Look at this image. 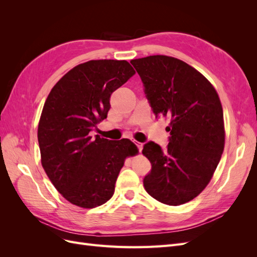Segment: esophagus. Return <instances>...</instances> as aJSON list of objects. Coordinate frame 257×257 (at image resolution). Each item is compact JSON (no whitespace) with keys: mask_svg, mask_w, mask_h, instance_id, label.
<instances>
[{"mask_svg":"<svg viewBox=\"0 0 257 257\" xmlns=\"http://www.w3.org/2000/svg\"><path fill=\"white\" fill-rule=\"evenodd\" d=\"M135 145L137 146V148H138V150H139V152H142V150H143V147H144V145H143V144H141V143H136Z\"/></svg>","mask_w":257,"mask_h":257,"instance_id":"obj_1","label":"esophagus"}]
</instances>
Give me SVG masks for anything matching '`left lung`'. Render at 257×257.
Returning <instances> with one entry per match:
<instances>
[{
  "label": "left lung",
  "mask_w": 257,
  "mask_h": 257,
  "mask_svg": "<svg viewBox=\"0 0 257 257\" xmlns=\"http://www.w3.org/2000/svg\"><path fill=\"white\" fill-rule=\"evenodd\" d=\"M157 116L170 120L167 149L153 142L143 154L152 169L144 179L150 196L179 206L198 196L211 180L225 145L223 108L206 77L168 56L132 60Z\"/></svg>",
  "instance_id": "obj_1"
}]
</instances>
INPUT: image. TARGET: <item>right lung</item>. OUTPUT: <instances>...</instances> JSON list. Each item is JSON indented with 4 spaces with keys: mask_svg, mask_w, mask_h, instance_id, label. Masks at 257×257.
Returning <instances> with one entry per match:
<instances>
[{
    "mask_svg": "<svg viewBox=\"0 0 257 257\" xmlns=\"http://www.w3.org/2000/svg\"><path fill=\"white\" fill-rule=\"evenodd\" d=\"M134 74L125 60H91L67 72L46 99L37 130L42 166L75 206L91 209L109 200L125 159L138 152L130 139L89 135L107 118L111 93Z\"/></svg>",
    "mask_w": 257,
    "mask_h": 257,
    "instance_id": "add662e5",
    "label": "right lung"
}]
</instances>
